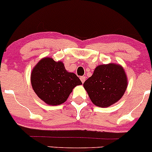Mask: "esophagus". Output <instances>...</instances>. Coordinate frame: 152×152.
<instances>
[{
	"instance_id": "1",
	"label": "esophagus",
	"mask_w": 152,
	"mask_h": 152,
	"mask_svg": "<svg viewBox=\"0 0 152 152\" xmlns=\"http://www.w3.org/2000/svg\"><path fill=\"white\" fill-rule=\"evenodd\" d=\"M80 79H81L82 83H84L85 80H86V76H81V77H80Z\"/></svg>"
}]
</instances>
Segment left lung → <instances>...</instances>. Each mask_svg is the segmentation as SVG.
Returning <instances> with one entry per match:
<instances>
[{"label": "left lung", "mask_w": 152, "mask_h": 152, "mask_svg": "<svg viewBox=\"0 0 152 152\" xmlns=\"http://www.w3.org/2000/svg\"><path fill=\"white\" fill-rule=\"evenodd\" d=\"M93 104L108 107L123 96L127 88V78L121 66L114 64L98 66L83 83Z\"/></svg>", "instance_id": "obj_1"}]
</instances>
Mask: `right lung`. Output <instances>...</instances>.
Returning a JSON list of instances; mask_svg holds the SVG:
<instances>
[{"label":"right lung","instance_id":"right-lung-1","mask_svg":"<svg viewBox=\"0 0 152 152\" xmlns=\"http://www.w3.org/2000/svg\"><path fill=\"white\" fill-rule=\"evenodd\" d=\"M31 81L38 96L53 106L65 102L73 88L82 84L76 74L66 70L62 62L51 58H44L38 63L31 73Z\"/></svg>","mask_w":152,"mask_h":152}]
</instances>
